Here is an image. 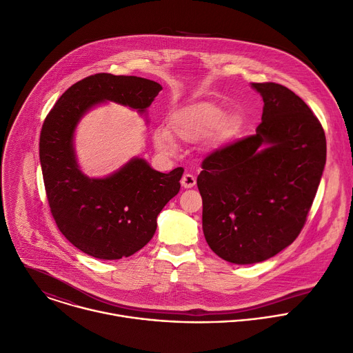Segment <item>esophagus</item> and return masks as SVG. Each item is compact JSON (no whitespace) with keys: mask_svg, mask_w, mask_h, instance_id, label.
<instances>
[{"mask_svg":"<svg viewBox=\"0 0 353 353\" xmlns=\"http://www.w3.org/2000/svg\"><path fill=\"white\" fill-rule=\"evenodd\" d=\"M181 183L185 189H189V188H193L196 185V176L192 175V174H185L181 179Z\"/></svg>","mask_w":353,"mask_h":353,"instance_id":"1","label":"esophagus"}]
</instances>
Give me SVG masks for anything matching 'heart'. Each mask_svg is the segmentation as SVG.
<instances>
[{"label":"heart","instance_id":"b5f03b06","mask_svg":"<svg viewBox=\"0 0 353 353\" xmlns=\"http://www.w3.org/2000/svg\"><path fill=\"white\" fill-rule=\"evenodd\" d=\"M238 119L234 115H224V110L210 101H201L179 110L171 119L172 136L183 143H194L211 134L217 143L225 142L234 136ZM172 136L163 128L154 132V145L163 153H174Z\"/></svg>","mask_w":353,"mask_h":353}]
</instances>
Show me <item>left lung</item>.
Segmentation results:
<instances>
[{
    "instance_id": "8db88e82",
    "label": "left lung",
    "mask_w": 353,
    "mask_h": 353,
    "mask_svg": "<svg viewBox=\"0 0 353 353\" xmlns=\"http://www.w3.org/2000/svg\"><path fill=\"white\" fill-rule=\"evenodd\" d=\"M252 86L264 103L256 133L210 153L197 176L205 241L235 264L267 260L298 238L327 156L324 129L299 96L272 82Z\"/></svg>"
}]
</instances>
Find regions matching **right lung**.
I'll return each instance as SVG.
<instances>
[{
	"label": "right lung",
	"instance_id": "obj_1",
	"mask_svg": "<svg viewBox=\"0 0 353 353\" xmlns=\"http://www.w3.org/2000/svg\"><path fill=\"white\" fill-rule=\"evenodd\" d=\"M161 89L145 78L96 74L70 86L44 119L39 148L51 214L70 243L96 259L128 257L150 242L160 211L179 192L183 168L163 174L133 159L107 178L90 179L78 168L74 130L101 101L143 112Z\"/></svg>",
	"mask_w": 353,
	"mask_h": 353
}]
</instances>
